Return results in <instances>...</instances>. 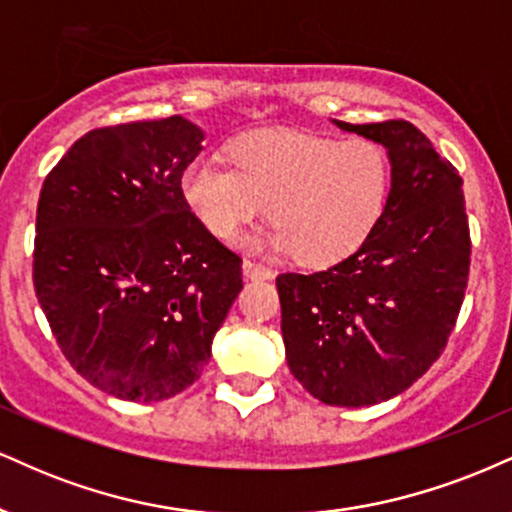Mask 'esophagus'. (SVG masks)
I'll list each match as a JSON object with an SVG mask.
<instances>
[{
	"label": "esophagus",
	"instance_id": "obj_1",
	"mask_svg": "<svg viewBox=\"0 0 512 512\" xmlns=\"http://www.w3.org/2000/svg\"><path fill=\"white\" fill-rule=\"evenodd\" d=\"M242 268H244V275L249 280H270V278H273V270H270L268 266H263V263L251 261V258H246Z\"/></svg>",
	"mask_w": 512,
	"mask_h": 512
}]
</instances>
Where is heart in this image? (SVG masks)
<instances>
[{"label": "heart", "mask_w": 512, "mask_h": 512, "mask_svg": "<svg viewBox=\"0 0 512 512\" xmlns=\"http://www.w3.org/2000/svg\"><path fill=\"white\" fill-rule=\"evenodd\" d=\"M232 167L196 160L182 174L191 213L218 239H234L266 213L263 242L306 266L354 254L386 213L393 165L371 138L340 141L292 129L251 131L227 146Z\"/></svg>", "instance_id": "obj_1"}]
</instances>
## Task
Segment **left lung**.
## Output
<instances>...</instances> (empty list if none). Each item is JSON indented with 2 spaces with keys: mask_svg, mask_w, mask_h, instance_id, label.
I'll use <instances>...</instances> for the list:
<instances>
[{
  "mask_svg": "<svg viewBox=\"0 0 512 512\" xmlns=\"http://www.w3.org/2000/svg\"><path fill=\"white\" fill-rule=\"evenodd\" d=\"M335 124L386 146V213L352 256L275 285L292 376L326 405L366 407L410 388L446 350L472 242L462 177L417 126Z\"/></svg>",
  "mask_w": 512,
  "mask_h": 512,
  "instance_id": "1",
  "label": "left lung"
}]
</instances>
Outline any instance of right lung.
<instances>
[{
    "instance_id": "1",
    "label": "right lung",
    "mask_w": 512,
    "mask_h": 512,
    "mask_svg": "<svg viewBox=\"0 0 512 512\" xmlns=\"http://www.w3.org/2000/svg\"><path fill=\"white\" fill-rule=\"evenodd\" d=\"M189 119L102 126L40 189L33 285L59 350L119 400L158 402L198 381L242 290V258L191 213Z\"/></svg>"
}]
</instances>
